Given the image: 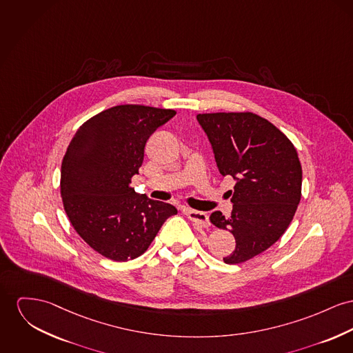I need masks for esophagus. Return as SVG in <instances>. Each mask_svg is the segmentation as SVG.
Listing matches in <instances>:
<instances>
[{
	"label": "esophagus",
	"mask_w": 353,
	"mask_h": 353,
	"mask_svg": "<svg viewBox=\"0 0 353 353\" xmlns=\"http://www.w3.org/2000/svg\"><path fill=\"white\" fill-rule=\"evenodd\" d=\"M188 218L194 222L195 225H199L202 228H208L209 226V216L208 214L203 212H196V210H186Z\"/></svg>",
	"instance_id": "34e87169"
}]
</instances>
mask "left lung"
Wrapping results in <instances>:
<instances>
[{"instance_id":"obj_1","label":"left lung","mask_w":353,"mask_h":353,"mask_svg":"<svg viewBox=\"0 0 353 353\" xmlns=\"http://www.w3.org/2000/svg\"><path fill=\"white\" fill-rule=\"evenodd\" d=\"M196 120L219 172L234 178L232 215L214 212L210 222L234 235V252L223 261L241 263L269 249L288 229L301 199V163L293 143L256 114H199Z\"/></svg>"}]
</instances>
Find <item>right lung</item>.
Masks as SVG:
<instances>
[{"label": "right lung", "mask_w": 353, "mask_h": 353, "mask_svg": "<svg viewBox=\"0 0 353 353\" xmlns=\"http://www.w3.org/2000/svg\"><path fill=\"white\" fill-rule=\"evenodd\" d=\"M176 112L138 104L108 108L74 134L61 163L60 190L72 226L94 252L141 256L176 209L131 188L151 134Z\"/></svg>", "instance_id": "obj_1"}]
</instances>
